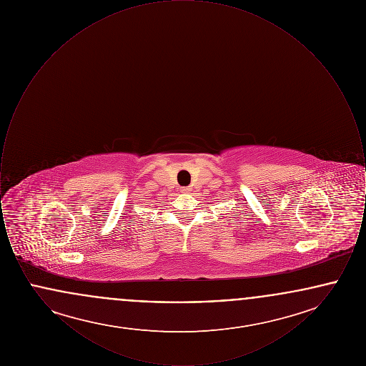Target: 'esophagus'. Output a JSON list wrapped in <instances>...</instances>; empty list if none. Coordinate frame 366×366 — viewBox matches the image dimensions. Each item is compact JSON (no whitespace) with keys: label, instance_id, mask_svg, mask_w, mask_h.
<instances>
[{"label":"esophagus","instance_id":"obj_1","mask_svg":"<svg viewBox=\"0 0 366 366\" xmlns=\"http://www.w3.org/2000/svg\"><path fill=\"white\" fill-rule=\"evenodd\" d=\"M182 191L188 192V191H189V188H184V189H182Z\"/></svg>","mask_w":366,"mask_h":366}]
</instances>
